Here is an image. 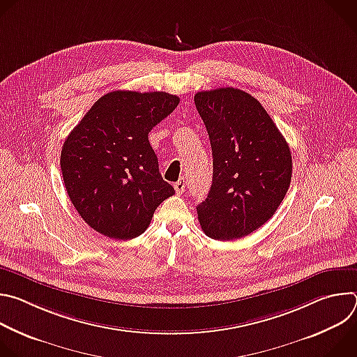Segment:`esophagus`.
Here are the masks:
<instances>
[{
    "instance_id": "34e87169",
    "label": "esophagus",
    "mask_w": 357,
    "mask_h": 357,
    "mask_svg": "<svg viewBox=\"0 0 357 357\" xmlns=\"http://www.w3.org/2000/svg\"><path fill=\"white\" fill-rule=\"evenodd\" d=\"M174 188H175V192H176V193H183V192H185V188H186L185 179L181 178V179L174 185Z\"/></svg>"
}]
</instances>
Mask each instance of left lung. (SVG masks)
<instances>
[{
    "instance_id": "obj_1",
    "label": "left lung",
    "mask_w": 357,
    "mask_h": 357,
    "mask_svg": "<svg viewBox=\"0 0 357 357\" xmlns=\"http://www.w3.org/2000/svg\"><path fill=\"white\" fill-rule=\"evenodd\" d=\"M206 126L213 181L199 203L202 230L215 240L241 238L273 218L291 183L289 146L257 98L222 87L195 94Z\"/></svg>"
}]
</instances>
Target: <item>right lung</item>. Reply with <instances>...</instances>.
I'll return each mask as SVG.
<instances>
[{
  "label": "right lung",
  "instance_id": "obj_1",
  "mask_svg": "<svg viewBox=\"0 0 357 357\" xmlns=\"http://www.w3.org/2000/svg\"><path fill=\"white\" fill-rule=\"evenodd\" d=\"M179 105L165 91L116 90L100 97L63 142V182L82 219L100 234H142L175 193L160 174L148 132Z\"/></svg>",
  "mask_w": 357,
  "mask_h": 357
}]
</instances>
